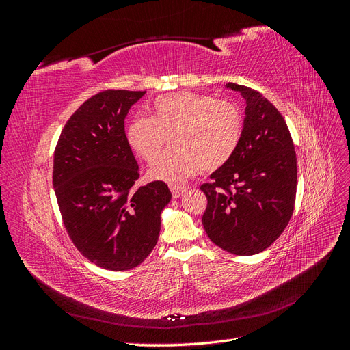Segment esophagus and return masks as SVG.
Listing matches in <instances>:
<instances>
[{
	"instance_id": "1",
	"label": "esophagus",
	"mask_w": 350,
	"mask_h": 350,
	"mask_svg": "<svg viewBox=\"0 0 350 350\" xmlns=\"http://www.w3.org/2000/svg\"><path fill=\"white\" fill-rule=\"evenodd\" d=\"M169 188H171V193H172L174 198L181 197V196H183V194H185V191H187V187H184V185L171 184V185H169Z\"/></svg>"
}]
</instances>
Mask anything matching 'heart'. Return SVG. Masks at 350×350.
Wrapping results in <instances>:
<instances>
[{
    "mask_svg": "<svg viewBox=\"0 0 350 350\" xmlns=\"http://www.w3.org/2000/svg\"><path fill=\"white\" fill-rule=\"evenodd\" d=\"M243 116L234 102L211 94L176 92L153 100L152 116H135L126 125V142L144 162L152 163L172 134V150L150 169L156 179L183 183L213 172L235 154L242 139Z\"/></svg>",
    "mask_w": 350,
    "mask_h": 350,
    "instance_id": "1",
    "label": "heart"
}]
</instances>
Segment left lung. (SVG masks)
<instances>
[{
	"label": "left lung",
	"mask_w": 350,
	"mask_h": 350,
	"mask_svg": "<svg viewBox=\"0 0 350 350\" xmlns=\"http://www.w3.org/2000/svg\"><path fill=\"white\" fill-rule=\"evenodd\" d=\"M228 88L247 100L242 139L230 161L200 187L207 197L203 226L211 242L235 256H252L276 241L293 215L296 153L288 125L257 90Z\"/></svg>",
	"instance_id": "left-lung-1"
}]
</instances>
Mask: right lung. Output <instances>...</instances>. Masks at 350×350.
Returning <instances> with one entry per match:
<instances>
[{
	"label": "right lung",
	"mask_w": 350,
	"mask_h": 350,
	"mask_svg": "<svg viewBox=\"0 0 350 350\" xmlns=\"http://www.w3.org/2000/svg\"><path fill=\"white\" fill-rule=\"evenodd\" d=\"M144 93H96L70 116L54 152L52 184L67 234L90 262L113 271L147 258L172 197L163 181L137 184L124 120Z\"/></svg>",
	"instance_id": "add662e5"
}]
</instances>
